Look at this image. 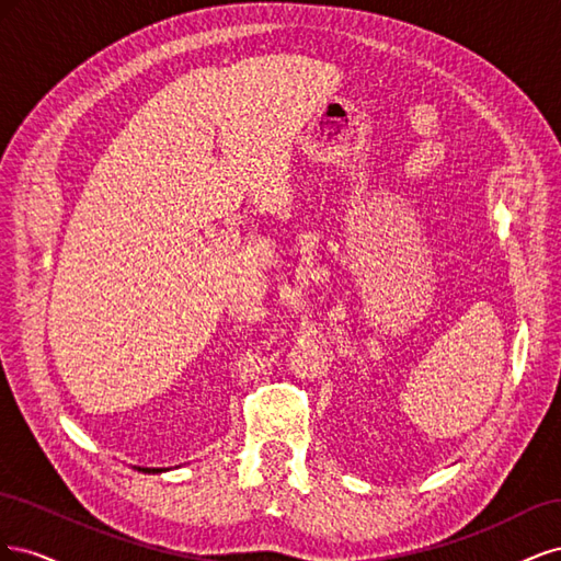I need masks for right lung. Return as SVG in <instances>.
Returning <instances> with one entry per match:
<instances>
[{
  "label": "right lung",
  "instance_id": "right-lung-1",
  "mask_svg": "<svg viewBox=\"0 0 561 561\" xmlns=\"http://www.w3.org/2000/svg\"><path fill=\"white\" fill-rule=\"evenodd\" d=\"M142 470H145V472H147V468H142ZM157 472H159V470H157Z\"/></svg>",
  "mask_w": 561,
  "mask_h": 561
}]
</instances>
